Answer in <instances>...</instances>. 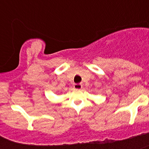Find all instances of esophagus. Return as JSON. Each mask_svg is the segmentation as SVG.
I'll use <instances>...</instances> for the list:
<instances>
[{"label":"esophagus","instance_id":"1","mask_svg":"<svg viewBox=\"0 0 149 149\" xmlns=\"http://www.w3.org/2000/svg\"><path fill=\"white\" fill-rule=\"evenodd\" d=\"M74 88L75 89H81L83 88V86L80 84H74Z\"/></svg>","mask_w":149,"mask_h":149}]
</instances>
